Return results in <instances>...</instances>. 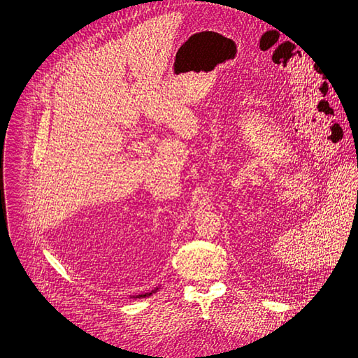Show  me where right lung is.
<instances>
[{
  "instance_id": "add662e5",
  "label": "right lung",
  "mask_w": 358,
  "mask_h": 358,
  "mask_svg": "<svg viewBox=\"0 0 358 358\" xmlns=\"http://www.w3.org/2000/svg\"><path fill=\"white\" fill-rule=\"evenodd\" d=\"M157 289H158V288H154L152 291H150V292H145V294H138V296H136L134 299H145V297H150L151 294H154V292H157Z\"/></svg>"
}]
</instances>
